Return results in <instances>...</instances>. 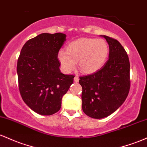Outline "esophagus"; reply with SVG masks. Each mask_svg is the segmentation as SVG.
Returning <instances> with one entry per match:
<instances>
[{
    "label": "esophagus",
    "mask_w": 147,
    "mask_h": 147,
    "mask_svg": "<svg viewBox=\"0 0 147 147\" xmlns=\"http://www.w3.org/2000/svg\"><path fill=\"white\" fill-rule=\"evenodd\" d=\"M74 81H75L76 82H78L79 81V78L77 76H76L75 77H74Z\"/></svg>",
    "instance_id": "1"
}]
</instances>
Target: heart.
<instances>
[{
  "instance_id": "obj_1",
  "label": "heart",
  "mask_w": 147,
  "mask_h": 147,
  "mask_svg": "<svg viewBox=\"0 0 147 147\" xmlns=\"http://www.w3.org/2000/svg\"><path fill=\"white\" fill-rule=\"evenodd\" d=\"M108 53V45L103 39L80 38L71 42L67 51H60L57 57L67 71L73 70L78 62L80 71L92 74L103 67Z\"/></svg>"
}]
</instances>
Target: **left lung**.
Instances as JSON below:
<instances>
[{"mask_svg":"<svg viewBox=\"0 0 147 147\" xmlns=\"http://www.w3.org/2000/svg\"><path fill=\"white\" fill-rule=\"evenodd\" d=\"M109 45V59L100 70L80 77L82 108L87 116L101 119L123 104L131 87L127 53L117 39L103 35Z\"/></svg>","mask_w":147,"mask_h":147,"instance_id":"1","label":"left lung"}]
</instances>
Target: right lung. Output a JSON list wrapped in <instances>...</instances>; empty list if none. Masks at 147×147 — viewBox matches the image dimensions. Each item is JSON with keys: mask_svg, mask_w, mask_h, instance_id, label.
Masks as SVG:
<instances>
[{"mask_svg": "<svg viewBox=\"0 0 147 147\" xmlns=\"http://www.w3.org/2000/svg\"><path fill=\"white\" fill-rule=\"evenodd\" d=\"M66 34L42 33L26 42L17 61L18 82L26 105L39 115L60 110L62 98L73 83L74 75L61 73L58 52Z\"/></svg>", "mask_w": 147, "mask_h": 147, "instance_id": "obj_1", "label": "right lung"}]
</instances>
